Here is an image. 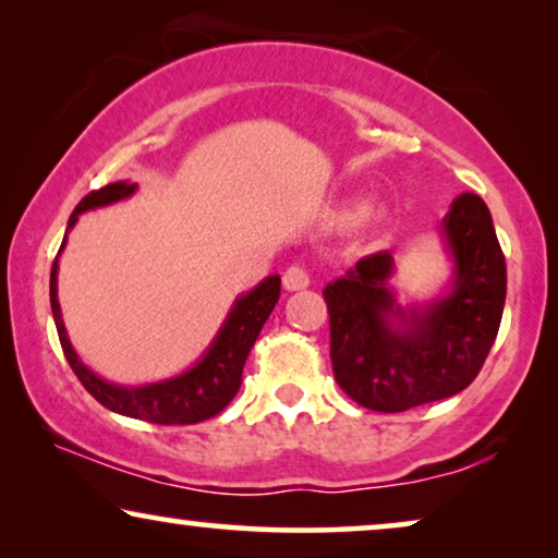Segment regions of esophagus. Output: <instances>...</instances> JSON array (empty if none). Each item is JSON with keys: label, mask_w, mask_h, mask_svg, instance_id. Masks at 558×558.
<instances>
[{"label": "esophagus", "mask_w": 558, "mask_h": 558, "mask_svg": "<svg viewBox=\"0 0 558 558\" xmlns=\"http://www.w3.org/2000/svg\"><path fill=\"white\" fill-rule=\"evenodd\" d=\"M281 281H284L287 292H302V289L310 287V274L302 266H289Z\"/></svg>", "instance_id": "34e87169"}]
</instances>
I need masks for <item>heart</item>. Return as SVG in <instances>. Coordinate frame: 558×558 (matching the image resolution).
<instances>
[{
	"label": "heart",
	"instance_id": "b5f03b06",
	"mask_svg": "<svg viewBox=\"0 0 558 558\" xmlns=\"http://www.w3.org/2000/svg\"><path fill=\"white\" fill-rule=\"evenodd\" d=\"M363 216H365L363 208H345V210H340L338 223L340 226H355L357 220H363Z\"/></svg>",
	"mask_w": 558,
	"mask_h": 558
}]
</instances>
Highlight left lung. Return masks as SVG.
<instances>
[{
  "instance_id": "obj_1",
  "label": "left lung",
  "mask_w": 558,
  "mask_h": 558,
  "mask_svg": "<svg viewBox=\"0 0 558 558\" xmlns=\"http://www.w3.org/2000/svg\"><path fill=\"white\" fill-rule=\"evenodd\" d=\"M449 281L426 302H399L396 264L380 251L325 287L332 373L371 411H407L468 388L483 368L506 307V256L475 193L457 195L439 223Z\"/></svg>"
}]
</instances>
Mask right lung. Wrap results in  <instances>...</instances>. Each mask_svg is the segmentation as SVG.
Here are the masks:
<instances>
[{"mask_svg":"<svg viewBox=\"0 0 558 558\" xmlns=\"http://www.w3.org/2000/svg\"><path fill=\"white\" fill-rule=\"evenodd\" d=\"M136 190H140L136 182H111V185L88 193L78 205H75L71 220H68L63 246H60L50 269L52 319H56L60 345H63V353L68 357V363H71L73 373L101 407L113 411V414L142 418V422L151 424H197L220 414V411L231 403L233 396L239 393L246 357L251 353V348H254L264 323L269 319L274 304L279 302L281 277L279 274H271V277L258 281L254 289H248L246 294L235 296L223 325L218 327L216 338L210 340L205 353L197 357L187 371H182L172 378L142 386H121L113 384V380L101 378L81 361L71 338H68L63 312H60L58 302V262L65 248L68 233L73 231V226L78 223L83 213L126 201V197H132L136 193Z\"/></svg>","mask_w":558,"mask_h":558,"instance_id":"obj_1","label":"right lung"}]
</instances>
